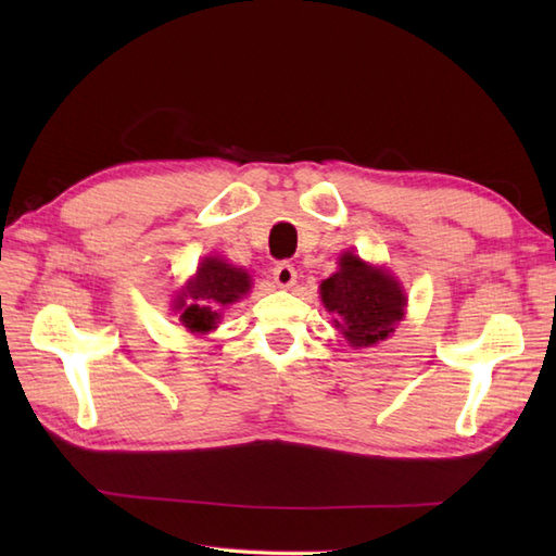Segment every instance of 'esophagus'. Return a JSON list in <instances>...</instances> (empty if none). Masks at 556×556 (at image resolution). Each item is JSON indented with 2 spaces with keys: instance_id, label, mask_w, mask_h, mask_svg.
I'll use <instances>...</instances> for the list:
<instances>
[{
  "instance_id": "1",
  "label": "esophagus",
  "mask_w": 556,
  "mask_h": 556,
  "mask_svg": "<svg viewBox=\"0 0 556 556\" xmlns=\"http://www.w3.org/2000/svg\"><path fill=\"white\" fill-rule=\"evenodd\" d=\"M271 277H275V285L281 289H289L293 287V281H296V267L289 265V263H279L271 269Z\"/></svg>"
}]
</instances>
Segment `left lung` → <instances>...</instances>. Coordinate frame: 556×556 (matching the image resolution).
I'll return each instance as SVG.
<instances>
[{
  "instance_id": "left-lung-1",
  "label": "left lung",
  "mask_w": 556,
  "mask_h": 556,
  "mask_svg": "<svg viewBox=\"0 0 556 556\" xmlns=\"http://www.w3.org/2000/svg\"><path fill=\"white\" fill-rule=\"evenodd\" d=\"M325 308L334 313L337 327L351 346H372L394 332L404 317L406 296L384 269L365 265L358 255L344 253L339 271L323 281Z\"/></svg>"
}]
</instances>
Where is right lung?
<instances>
[{"label":"right lung","instance_id":"1","mask_svg":"<svg viewBox=\"0 0 556 556\" xmlns=\"http://www.w3.org/2000/svg\"><path fill=\"white\" fill-rule=\"evenodd\" d=\"M251 289L248 271L224 263L219 257H205L200 263L195 279L176 299L174 308L181 313V323L191 332H210L217 327L219 308L229 305Z\"/></svg>","mask_w":556,"mask_h":556}]
</instances>
